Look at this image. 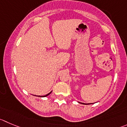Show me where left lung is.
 Listing matches in <instances>:
<instances>
[{
  "mask_svg": "<svg viewBox=\"0 0 127 127\" xmlns=\"http://www.w3.org/2000/svg\"><path fill=\"white\" fill-rule=\"evenodd\" d=\"M79 103H80V102H79ZM82 103V104H85V103ZM87 104H91V103H87ZM87 103H85V105H87Z\"/></svg>",
  "mask_w": 127,
  "mask_h": 127,
  "instance_id": "left-lung-1",
  "label": "left lung"
}]
</instances>
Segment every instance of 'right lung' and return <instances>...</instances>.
I'll list each match as a JSON object with an SVG mask.
<instances>
[{
  "label": "right lung",
  "mask_w": 127,
  "mask_h": 127,
  "mask_svg": "<svg viewBox=\"0 0 127 127\" xmlns=\"http://www.w3.org/2000/svg\"><path fill=\"white\" fill-rule=\"evenodd\" d=\"M51 93H52V92H51L49 93V94H47V95H44V96H40V97H45V96H48V95H50V94H51Z\"/></svg>",
  "instance_id": "right-lung-1"
}]
</instances>
